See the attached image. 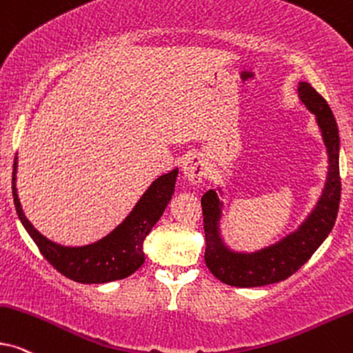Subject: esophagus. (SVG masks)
Instances as JSON below:
<instances>
[{"instance_id": "1", "label": "esophagus", "mask_w": 353, "mask_h": 353, "mask_svg": "<svg viewBox=\"0 0 353 353\" xmlns=\"http://www.w3.org/2000/svg\"><path fill=\"white\" fill-rule=\"evenodd\" d=\"M183 173L193 185H198V183L203 180L204 176V162L199 155H190L186 157L185 162H183Z\"/></svg>"}]
</instances>
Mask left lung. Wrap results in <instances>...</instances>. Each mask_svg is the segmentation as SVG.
<instances>
[{
    "label": "left lung",
    "mask_w": 353,
    "mask_h": 353,
    "mask_svg": "<svg viewBox=\"0 0 353 353\" xmlns=\"http://www.w3.org/2000/svg\"><path fill=\"white\" fill-rule=\"evenodd\" d=\"M301 103L316 115L324 144L327 149L329 172L321 199L299 230L279 243L256 253H235L222 243L219 235L221 205L219 196L209 190L203 198V221L205 233V266L227 285L263 287L285 281L299 271L326 240L336 223L341 203V173H339V130L329 105L308 82H300Z\"/></svg>",
    "instance_id": "obj_1"
}]
</instances>
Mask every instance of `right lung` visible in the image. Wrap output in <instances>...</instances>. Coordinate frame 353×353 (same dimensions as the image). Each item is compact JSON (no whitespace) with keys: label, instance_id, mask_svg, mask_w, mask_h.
<instances>
[{"label":"right lung","instance_id":"1","mask_svg":"<svg viewBox=\"0 0 353 353\" xmlns=\"http://www.w3.org/2000/svg\"><path fill=\"white\" fill-rule=\"evenodd\" d=\"M16 167L17 157L14 159V168H12L14 170L12 172V198H14L17 216L22 225L39 246L43 258L63 276L79 283L120 281L143 266L144 238L149 235V232L165 210L167 204L170 203L178 176V168L159 176L149 186L130 216L110 235L92 245L71 248V246H61L50 241L27 221L22 212L19 198H17Z\"/></svg>","mask_w":353,"mask_h":353}]
</instances>
